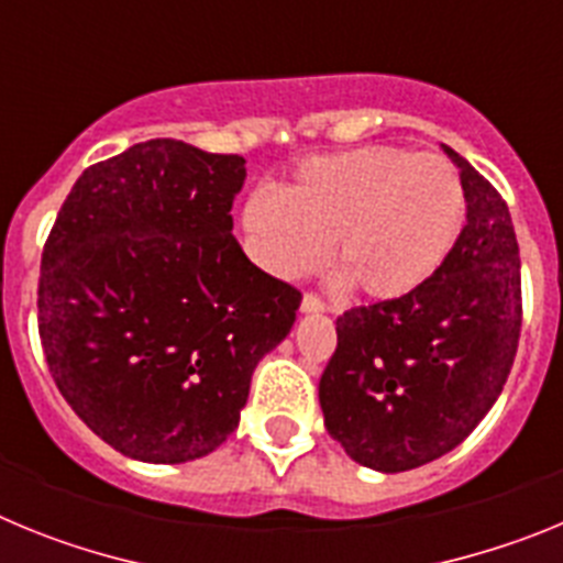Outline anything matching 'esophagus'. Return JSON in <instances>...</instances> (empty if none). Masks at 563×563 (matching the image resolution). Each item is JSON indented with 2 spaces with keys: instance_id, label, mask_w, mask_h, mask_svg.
I'll use <instances>...</instances> for the list:
<instances>
[{
  "instance_id": "34e87169",
  "label": "esophagus",
  "mask_w": 563,
  "mask_h": 563,
  "mask_svg": "<svg viewBox=\"0 0 563 563\" xmlns=\"http://www.w3.org/2000/svg\"><path fill=\"white\" fill-rule=\"evenodd\" d=\"M327 305L321 301L318 296H312V292H305V298H301V312H324Z\"/></svg>"
}]
</instances>
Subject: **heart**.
<instances>
[{"label": "heart", "instance_id": "b5f03b06", "mask_svg": "<svg viewBox=\"0 0 563 563\" xmlns=\"http://www.w3.org/2000/svg\"><path fill=\"white\" fill-rule=\"evenodd\" d=\"M465 220L456 168L434 152L369 146L318 157L278 194L247 200L242 225L253 262L296 282L332 258L343 285L377 301L431 278Z\"/></svg>", "mask_w": 563, "mask_h": 563}]
</instances>
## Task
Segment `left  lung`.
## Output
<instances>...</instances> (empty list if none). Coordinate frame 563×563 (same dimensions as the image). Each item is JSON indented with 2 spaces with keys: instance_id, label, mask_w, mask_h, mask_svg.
<instances>
[{
  "instance_id": "left-lung-1",
  "label": "left lung",
  "mask_w": 563,
  "mask_h": 563,
  "mask_svg": "<svg viewBox=\"0 0 563 563\" xmlns=\"http://www.w3.org/2000/svg\"><path fill=\"white\" fill-rule=\"evenodd\" d=\"M467 222L440 267L400 298L352 307L318 400L341 449L383 474L440 460L490 411L521 332V262L507 202L454 148L442 146Z\"/></svg>"
}]
</instances>
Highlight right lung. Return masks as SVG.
I'll use <instances>...</instances> for the list:
<instances>
[{"instance_id": "1", "label": "right lung", "mask_w": 563, "mask_h": 563, "mask_svg": "<svg viewBox=\"0 0 563 563\" xmlns=\"http://www.w3.org/2000/svg\"><path fill=\"white\" fill-rule=\"evenodd\" d=\"M245 157L172 137L96 163L42 253L38 335L58 391L123 456L191 462L236 431L301 292L233 239Z\"/></svg>"}]
</instances>
